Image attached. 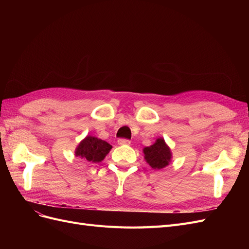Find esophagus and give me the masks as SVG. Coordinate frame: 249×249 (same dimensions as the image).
I'll return each instance as SVG.
<instances>
[{
	"label": "esophagus",
	"mask_w": 249,
	"mask_h": 249,
	"mask_svg": "<svg viewBox=\"0 0 249 249\" xmlns=\"http://www.w3.org/2000/svg\"><path fill=\"white\" fill-rule=\"evenodd\" d=\"M117 142H118V144H120V145H129L131 143V141L129 139H124V138L118 139Z\"/></svg>",
	"instance_id": "obj_1"
}]
</instances>
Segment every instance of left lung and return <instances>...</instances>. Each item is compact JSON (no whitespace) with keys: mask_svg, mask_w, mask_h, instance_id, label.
I'll return each mask as SVG.
<instances>
[{"mask_svg":"<svg viewBox=\"0 0 249 249\" xmlns=\"http://www.w3.org/2000/svg\"><path fill=\"white\" fill-rule=\"evenodd\" d=\"M144 158L153 169H162L167 166L171 159V153L164 139L159 138L153 145L143 149Z\"/></svg>","mask_w":249,"mask_h":249,"instance_id":"1","label":"left lung"}]
</instances>
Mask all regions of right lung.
<instances>
[{"label": "right lung", "instance_id": "obj_1", "mask_svg": "<svg viewBox=\"0 0 249 249\" xmlns=\"http://www.w3.org/2000/svg\"><path fill=\"white\" fill-rule=\"evenodd\" d=\"M112 146L108 142L92 136H87L80 142L76 149V157L83 158L85 161L97 163L104 160V158L110 152Z\"/></svg>", "mask_w": 249, "mask_h": 249}]
</instances>
